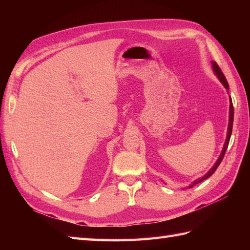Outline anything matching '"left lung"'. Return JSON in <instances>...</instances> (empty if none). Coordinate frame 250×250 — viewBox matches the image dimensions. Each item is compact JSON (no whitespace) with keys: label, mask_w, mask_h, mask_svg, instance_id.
Here are the masks:
<instances>
[{"label":"left lung","mask_w":250,"mask_h":250,"mask_svg":"<svg viewBox=\"0 0 250 250\" xmlns=\"http://www.w3.org/2000/svg\"><path fill=\"white\" fill-rule=\"evenodd\" d=\"M211 67H213V71H214V73H215V75L218 77V79L220 81V83L224 84V87L227 89V90H229V84H228V82H227V79H226V77H225V75L224 74H222V72L220 71V68H219V66L217 65V63L215 62V61H211ZM233 104H232V100H231V97H230V110H229V125H228V131H227V139H226V142H225V145H224V148H222V150H221V153H220V156L218 157V159H217V161L215 162V164L213 167H211V168L209 169L208 172H207L203 177H201V178H198V179H195L194 182L191 184L190 186H189V188H192L194 185H196V184H199V183H201V182H203L204 179H206V178H208L209 176H211V175H213L214 173H215V171L217 169V167H219V164L221 163V161H222V159H224V157H225V153H226V150H227V148H228V145H229V142H230V137H231V133H232V125H233Z\"/></svg>","instance_id":"obj_1"}]
</instances>
